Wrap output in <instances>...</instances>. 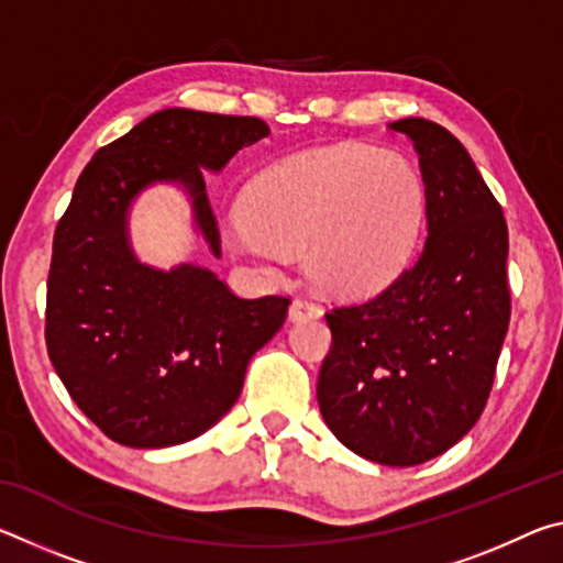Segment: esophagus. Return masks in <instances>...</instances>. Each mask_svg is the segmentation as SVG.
Wrapping results in <instances>:
<instances>
[{
	"label": "esophagus",
	"mask_w": 563,
	"mask_h": 563,
	"mask_svg": "<svg viewBox=\"0 0 563 563\" xmlns=\"http://www.w3.org/2000/svg\"><path fill=\"white\" fill-rule=\"evenodd\" d=\"M322 316V308L320 305L308 298V295H300V298H295L290 305V320H308V318H320Z\"/></svg>",
	"instance_id": "obj_1"
}]
</instances>
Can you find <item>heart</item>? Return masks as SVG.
Masks as SVG:
<instances>
[{"label":"heart","instance_id":"heart-1","mask_svg":"<svg viewBox=\"0 0 563 563\" xmlns=\"http://www.w3.org/2000/svg\"><path fill=\"white\" fill-rule=\"evenodd\" d=\"M233 216V251L261 261L305 251L320 288H383L407 263L424 218V186L407 158L340 144L280 161L253 180Z\"/></svg>","mask_w":563,"mask_h":563}]
</instances>
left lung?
Returning <instances> with one entry per match:
<instances>
[{
	"label": "left lung",
	"mask_w": 563,
	"mask_h": 563,
	"mask_svg": "<svg viewBox=\"0 0 563 563\" xmlns=\"http://www.w3.org/2000/svg\"><path fill=\"white\" fill-rule=\"evenodd\" d=\"M427 198V241L383 292L325 312L332 345L318 405L360 456L415 466L472 430L509 330V231L466 148L440 123L402 119Z\"/></svg>",
	"instance_id": "obj_1"
}]
</instances>
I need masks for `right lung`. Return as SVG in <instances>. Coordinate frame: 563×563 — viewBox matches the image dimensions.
<instances>
[{
    "instance_id": "1",
    "label": "right lung",
    "mask_w": 563,
    "mask_h": 563,
    "mask_svg": "<svg viewBox=\"0 0 563 563\" xmlns=\"http://www.w3.org/2000/svg\"><path fill=\"white\" fill-rule=\"evenodd\" d=\"M268 133L255 117L166 109L99 148L76 180L54 231L44 338L66 393L109 440L158 450L203 434L288 318L285 295L245 300L196 265L146 268L126 235L139 190L174 180L221 255L201 166L221 170Z\"/></svg>"
}]
</instances>
